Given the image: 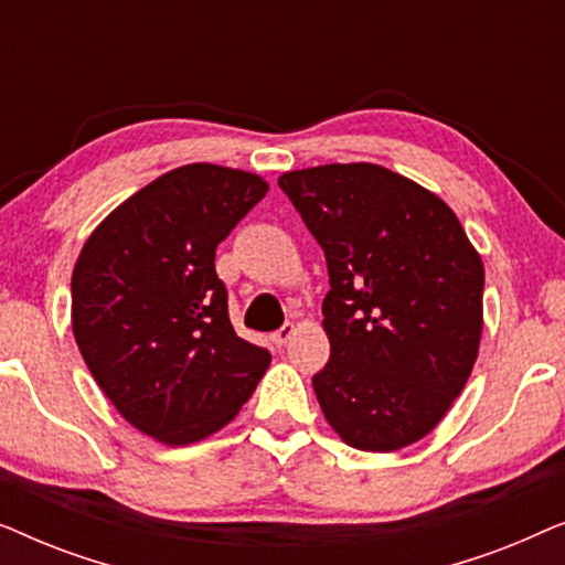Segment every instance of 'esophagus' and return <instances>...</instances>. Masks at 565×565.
Here are the masks:
<instances>
[{"label": "esophagus", "instance_id": "obj_1", "mask_svg": "<svg viewBox=\"0 0 565 565\" xmlns=\"http://www.w3.org/2000/svg\"><path fill=\"white\" fill-rule=\"evenodd\" d=\"M296 337V327H292V323H285V327L280 329V331H275L273 334V342L277 344V347H285L290 342V339Z\"/></svg>", "mask_w": 565, "mask_h": 565}]
</instances>
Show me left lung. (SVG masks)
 Listing matches in <instances>:
<instances>
[{
    "label": "left lung",
    "mask_w": 565,
    "mask_h": 565,
    "mask_svg": "<svg viewBox=\"0 0 565 565\" xmlns=\"http://www.w3.org/2000/svg\"><path fill=\"white\" fill-rule=\"evenodd\" d=\"M277 184L327 254L313 375L350 447L396 452L427 437L466 388L483 331V262L435 192L381 164H321Z\"/></svg>",
    "instance_id": "left-lung-1"
}]
</instances>
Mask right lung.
<instances>
[{
    "instance_id": "right-lung-1",
    "label": "right lung",
    "mask_w": 565,
    "mask_h": 565,
    "mask_svg": "<svg viewBox=\"0 0 565 565\" xmlns=\"http://www.w3.org/2000/svg\"><path fill=\"white\" fill-rule=\"evenodd\" d=\"M267 190L244 169L177 167L122 200L76 257V347L122 419L161 445L226 427L273 360L236 337L213 265Z\"/></svg>"
}]
</instances>
